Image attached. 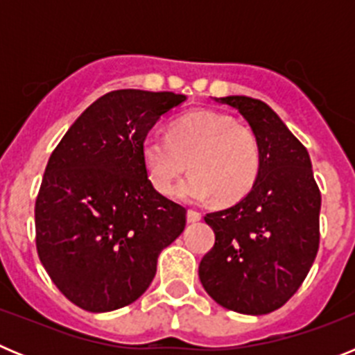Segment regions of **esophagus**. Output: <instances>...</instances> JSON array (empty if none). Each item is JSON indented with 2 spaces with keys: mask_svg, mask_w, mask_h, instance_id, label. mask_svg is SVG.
<instances>
[{
  "mask_svg": "<svg viewBox=\"0 0 355 355\" xmlns=\"http://www.w3.org/2000/svg\"><path fill=\"white\" fill-rule=\"evenodd\" d=\"M187 218H188V222H199L200 218H202V215H200L199 211H196V209H188Z\"/></svg>",
  "mask_w": 355,
  "mask_h": 355,
  "instance_id": "34e87169",
  "label": "esophagus"
}]
</instances>
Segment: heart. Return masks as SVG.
Listing matches in <instances>:
<instances>
[{"label":"heart","mask_w":355,"mask_h":355,"mask_svg":"<svg viewBox=\"0 0 355 355\" xmlns=\"http://www.w3.org/2000/svg\"><path fill=\"white\" fill-rule=\"evenodd\" d=\"M142 159L150 183L163 196L190 165L192 174L175 196L200 202L216 196L234 202L250 192L261 168V147L256 135L236 126L231 117L209 110L190 112L171 122L167 133H147Z\"/></svg>","instance_id":"1"}]
</instances>
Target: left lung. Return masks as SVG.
Segmentation results:
<instances>
[{
	"label": "left lung",
	"instance_id": "obj_1",
	"mask_svg": "<svg viewBox=\"0 0 355 355\" xmlns=\"http://www.w3.org/2000/svg\"><path fill=\"white\" fill-rule=\"evenodd\" d=\"M249 122L261 147V168L240 202L205 216L215 245L199 265L216 304L243 315L283 307L304 283L320 245V196L306 147L259 99H220Z\"/></svg>",
	"mask_w": 355,
	"mask_h": 355
}]
</instances>
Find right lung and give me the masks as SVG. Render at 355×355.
<instances>
[{
  "label": "right lung",
  "mask_w": 355,
  "mask_h": 355,
  "mask_svg": "<svg viewBox=\"0 0 355 355\" xmlns=\"http://www.w3.org/2000/svg\"><path fill=\"white\" fill-rule=\"evenodd\" d=\"M184 99L135 89L105 94L49 156L35 200L37 252L56 288L85 311L135 302L159 252L183 233L187 208L156 192L142 140Z\"/></svg>",
  "instance_id": "right-lung-1"
}]
</instances>
